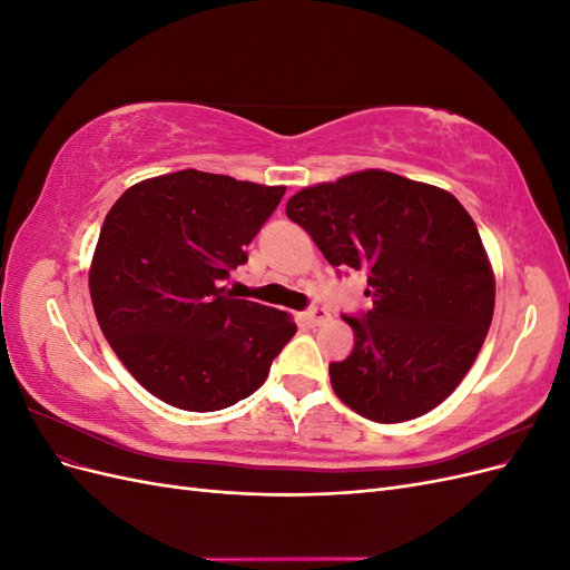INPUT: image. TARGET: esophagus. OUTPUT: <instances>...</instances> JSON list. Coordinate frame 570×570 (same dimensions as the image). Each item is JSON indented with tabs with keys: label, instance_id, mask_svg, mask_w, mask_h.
Masks as SVG:
<instances>
[{
	"label": "esophagus",
	"instance_id": "esophagus-1",
	"mask_svg": "<svg viewBox=\"0 0 570 570\" xmlns=\"http://www.w3.org/2000/svg\"><path fill=\"white\" fill-rule=\"evenodd\" d=\"M304 321H306V325H312V327L323 325L327 321V312H325V308H312V312L304 314Z\"/></svg>",
	"mask_w": 570,
	"mask_h": 570
}]
</instances>
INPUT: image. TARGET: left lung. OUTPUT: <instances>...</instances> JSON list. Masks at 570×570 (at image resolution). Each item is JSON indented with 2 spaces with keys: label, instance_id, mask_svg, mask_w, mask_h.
I'll return each instance as SVG.
<instances>
[{
  "label": "left lung",
  "instance_id": "1",
  "mask_svg": "<svg viewBox=\"0 0 570 570\" xmlns=\"http://www.w3.org/2000/svg\"><path fill=\"white\" fill-rule=\"evenodd\" d=\"M287 218L333 266L368 275L373 306L331 364L340 400L375 423L442 404L471 371L494 314V271L471 214L442 187L368 168L289 197Z\"/></svg>",
  "mask_w": 570,
  "mask_h": 570
}]
</instances>
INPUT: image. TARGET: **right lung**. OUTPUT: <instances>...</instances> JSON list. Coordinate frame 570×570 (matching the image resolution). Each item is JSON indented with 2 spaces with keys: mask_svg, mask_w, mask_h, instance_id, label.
<instances>
[{
  "mask_svg": "<svg viewBox=\"0 0 570 570\" xmlns=\"http://www.w3.org/2000/svg\"><path fill=\"white\" fill-rule=\"evenodd\" d=\"M285 195L185 168L128 187L90 264L101 333L130 375L183 411H218L264 385L295 318L220 285Z\"/></svg>",
  "mask_w": 570,
  "mask_h": 570,
  "instance_id": "obj_1",
  "label": "right lung"
}]
</instances>
